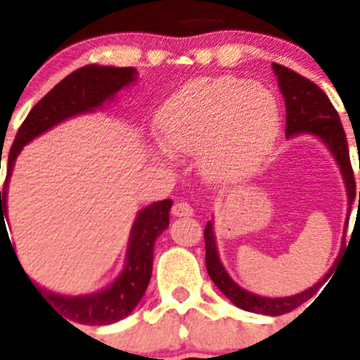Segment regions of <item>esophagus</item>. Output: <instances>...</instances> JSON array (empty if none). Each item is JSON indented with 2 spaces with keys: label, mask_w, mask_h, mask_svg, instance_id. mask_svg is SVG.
Here are the masks:
<instances>
[{
  "label": "esophagus",
  "mask_w": 360,
  "mask_h": 360,
  "mask_svg": "<svg viewBox=\"0 0 360 360\" xmlns=\"http://www.w3.org/2000/svg\"><path fill=\"white\" fill-rule=\"evenodd\" d=\"M173 214L174 216H193L195 214V209H193V205H191V203L180 200V202H176L173 205Z\"/></svg>",
  "instance_id": "34e87169"
}]
</instances>
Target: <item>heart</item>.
Instances as JSON below:
<instances>
[{
	"label": "heart",
	"mask_w": 360,
	"mask_h": 360,
	"mask_svg": "<svg viewBox=\"0 0 360 360\" xmlns=\"http://www.w3.org/2000/svg\"><path fill=\"white\" fill-rule=\"evenodd\" d=\"M167 149L196 153L209 174L232 180L252 173L279 128L278 98L265 86L238 77L196 79L171 95L157 113Z\"/></svg>",
	"instance_id": "1"
}]
</instances>
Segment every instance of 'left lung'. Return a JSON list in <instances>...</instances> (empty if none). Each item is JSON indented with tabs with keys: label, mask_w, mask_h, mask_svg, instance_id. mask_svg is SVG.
<instances>
[{
	"label": "left lung",
	"mask_w": 360,
	"mask_h": 360,
	"mask_svg": "<svg viewBox=\"0 0 360 360\" xmlns=\"http://www.w3.org/2000/svg\"><path fill=\"white\" fill-rule=\"evenodd\" d=\"M272 68H274L276 77H278L279 90L285 97V108H287V129H285V133H287L288 139L301 135V133H310V135H316L317 139H321L326 144V148L332 151L333 158L341 167L342 178H345L346 184V193H348L349 209H352L357 191H355L354 169H352V162H349L346 133L342 129L339 113H337L333 104L330 103V98L326 97V94L321 90L319 86L308 81L303 75L295 73L294 70L287 68V66L274 63ZM203 238H205V265H207V272L216 287L224 292L225 297L232 301L238 308L254 311V314H263V316H283V314H288L294 308L301 307L304 301L314 297L317 290L323 287V283L332 276L333 266H335V263H339L342 250H345V247H342L333 266L328 270V274L324 276L319 283H316L314 287L307 288L301 294L288 295V297H262V295L243 290L227 274V270L224 269L218 257L212 221H207V225H205ZM342 245H345V238H342Z\"/></svg>",
	"instance_id": "obj_1"
}]
</instances>
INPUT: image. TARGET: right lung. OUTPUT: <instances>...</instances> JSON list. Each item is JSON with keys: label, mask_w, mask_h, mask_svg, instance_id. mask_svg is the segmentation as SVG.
<instances>
[{"label": "right lung", "mask_w": 360, "mask_h": 360, "mask_svg": "<svg viewBox=\"0 0 360 360\" xmlns=\"http://www.w3.org/2000/svg\"><path fill=\"white\" fill-rule=\"evenodd\" d=\"M135 79L136 70L131 66L129 68L98 65L82 66L70 73L68 77L63 79L59 84L53 86L52 90L32 108L25 122L21 124V128L18 129L14 144H12L8 158H6V180L0 191V234L6 232V216H3L6 214V184H8V176L12 173L15 158L23 146L70 117L95 111L104 103H110L111 98L115 97L122 88L131 84ZM171 205H173L171 200H162V202L151 203L139 212L131 227V234H129L124 270L104 290L70 297V295L53 294V292L44 290L36 285H32V287L39 292V295L49 303V307H52V310L65 321L68 319L72 323L101 326V324L117 323V321L128 317L135 310L149 285L153 270V247H155L157 238L169 227Z\"/></svg>", "instance_id": "add662e5"}]
</instances>
